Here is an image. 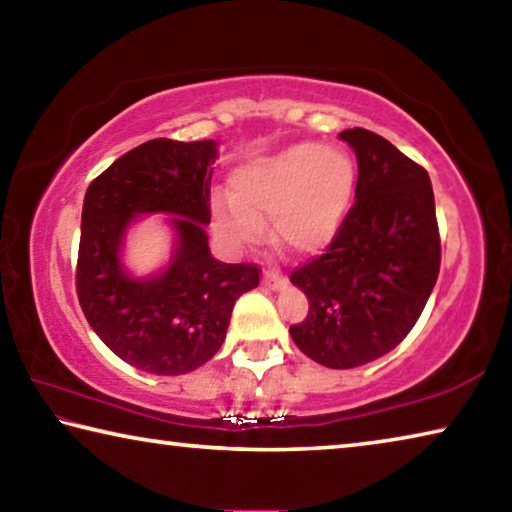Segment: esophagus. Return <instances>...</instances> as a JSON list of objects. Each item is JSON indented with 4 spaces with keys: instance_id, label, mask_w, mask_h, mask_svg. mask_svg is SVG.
I'll use <instances>...</instances> for the list:
<instances>
[{
    "instance_id": "1",
    "label": "esophagus",
    "mask_w": 512,
    "mask_h": 512,
    "mask_svg": "<svg viewBox=\"0 0 512 512\" xmlns=\"http://www.w3.org/2000/svg\"><path fill=\"white\" fill-rule=\"evenodd\" d=\"M264 287L268 289H282L284 282H287V277H284L280 271H273V268H268V271H264V277H262Z\"/></svg>"
}]
</instances>
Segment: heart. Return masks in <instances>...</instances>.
Wrapping results in <instances>:
<instances>
[{"label":"heart","instance_id":"1","mask_svg":"<svg viewBox=\"0 0 512 512\" xmlns=\"http://www.w3.org/2000/svg\"><path fill=\"white\" fill-rule=\"evenodd\" d=\"M357 169L348 153L314 142L289 146L244 164L232 176V196L214 203V219L232 244L262 237L271 216L273 239L298 255L332 244L348 216Z\"/></svg>","mask_w":512,"mask_h":512}]
</instances>
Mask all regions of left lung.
Segmentation results:
<instances>
[{
  "instance_id": "1",
  "label": "left lung",
  "mask_w": 512,
  "mask_h": 512,
  "mask_svg": "<svg viewBox=\"0 0 512 512\" xmlns=\"http://www.w3.org/2000/svg\"><path fill=\"white\" fill-rule=\"evenodd\" d=\"M339 137L357 155V201L325 253L291 271L309 314L289 332L309 359L343 370L384 357L418 323L440 235L427 169L366 128Z\"/></svg>"
}]
</instances>
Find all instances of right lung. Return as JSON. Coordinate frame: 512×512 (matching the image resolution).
Segmentation results:
<instances>
[{"instance_id":"1","label":"right lung","mask_w":512,"mask_h":512,"mask_svg":"<svg viewBox=\"0 0 512 512\" xmlns=\"http://www.w3.org/2000/svg\"><path fill=\"white\" fill-rule=\"evenodd\" d=\"M216 142L151 140L90 183L83 201L76 293L99 339L137 370L185 375L223 345L241 293L259 284L257 264H223L207 246ZM173 213L177 248L162 274L137 281L118 250L137 213Z\"/></svg>"}]
</instances>
